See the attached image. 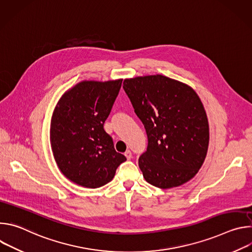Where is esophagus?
<instances>
[{"label":"esophagus","instance_id":"1","mask_svg":"<svg viewBox=\"0 0 252 252\" xmlns=\"http://www.w3.org/2000/svg\"><path fill=\"white\" fill-rule=\"evenodd\" d=\"M125 156H126V158L129 160V159H131V158H132V155H131V152L130 151H126V153H125Z\"/></svg>","mask_w":252,"mask_h":252}]
</instances>
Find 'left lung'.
I'll list each match as a JSON object with an SVG mask.
<instances>
[{
	"label": "left lung",
	"mask_w": 252,
	"mask_h": 252,
	"mask_svg": "<svg viewBox=\"0 0 252 252\" xmlns=\"http://www.w3.org/2000/svg\"><path fill=\"white\" fill-rule=\"evenodd\" d=\"M123 88L148 134V150L138 158L146 181L162 189L190 181L205 159L209 142L198 94L162 75L126 79Z\"/></svg>",
	"instance_id": "8db88e82"
}]
</instances>
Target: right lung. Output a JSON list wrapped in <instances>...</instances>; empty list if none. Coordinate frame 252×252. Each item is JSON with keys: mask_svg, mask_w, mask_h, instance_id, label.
Here are the masks:
<instances>
[{"mask_svg": "<svg viewBox=\"0 0 252 252\" xmlns=\"http://www.w3.org/2000/svg\"><path fill=\"white\" fill-rule=\"evenodd\" d=\"M122 82L82 81L61 96L54 110L50 139L55 160L68 181L83 188L109 184L126 160L103 129Z\"/></svg>", "mask_w": 252, "mask_h": 252, "instance_id": "add662e5", "label": "right lung"}]
</instances>
